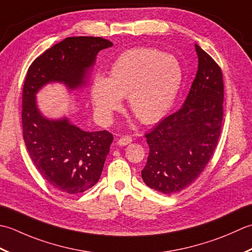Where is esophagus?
<instances>
[{"label":"esophagus","instance_id":"esophagus-1","mask_svg":"<svg viewBox=\"0 0 252 252\" xmlns=\"http://www.w3.org/2000/svg\"><path fill=\"white\" fill-rule=\"evenodd\" d=\"M131 141H132V139L129 136H124V137H122V138H120L119 140H117V145L121 146V147L127 146L128 143H130Z\"/></svg>","mask_w":252,"mask_h":252}]
</instances>
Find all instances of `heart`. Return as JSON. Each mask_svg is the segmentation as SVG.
I'll use <instances>...</instances> for the list:
<instances>
[{"instance_id": "obj_1", "label": "heart", "mask_w": 252, "mask_h": 252, "mask_svg": "<svg viewBox=\"0 0 252 252\" xmlns=\"http://www.w3.org/2000/svg\"><path fill=\"white\" fill-rule=\"evenodd\" d=\"M182 84L183 67L175 56L156 49H133L116 59L110 77H94L91 100L99 119L110 122L127 95L130 110L151 124L171 109Z\"/></svg>"}]
</instances>
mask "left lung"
I'll use <instances>...</instances> for the list:
<instances>
[{
  "label": "left lung",
  "mask_w": 252,
  "mask_h": 252,
  "mask_svg": "<svg viewBox=\"0 0 252 252\" xmlns=\"http://www.w3.org/2000/svg\"><path fill=\"white\" fill-rule=\"evenodd\" d=\"M198 70L183 106L146 133L149 157L141 177L148 187L172 194L202 173L218 146L223 121V74L194 44Z\"/></svg>",
  "instance_id": "obj_1"
}]
</instances>
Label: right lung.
I'll return each mask as SVG.
<instances>
[{
  "label": "right lung",
  "instance_id": "right-lung-1",
  "mask_svg": "<svg viewBox=\"0 0 252 252\" xmlns=\"http://www.w3.org/2000/svg\"><path fill=\"white\" fill-rule=\"evenodd\" d=\"M111 41L100 37H69L33 61L23 88V133L29 156L51 186L65 193H80L100 179L113 135L106 130L86 131L68 117L49 119L41 113L37 94L49 84L69 91L89 83L101 50Z\"/></svg>",
  "mask_w": 252,
  "mask_h": 252
}]
</instances>
